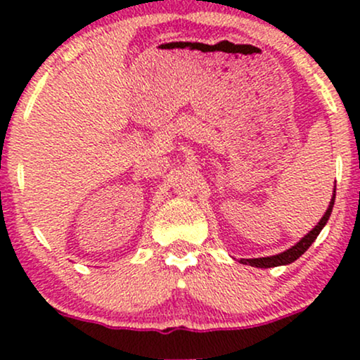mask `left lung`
Listing matches in <instances>:
<instances>
[{"instance_id": "left-lung-1", "label": "left lung", "mask_w": 360, "mask_h": 360, "mask_svg": "<svg viewBox=\"0 0 360 360\" xmlns=\"http://www.w3.org/2000/svg\"><path fill=\"white\" fill-rule=\"evenodd\" d=\"M333 203H335V189H333V198L332 201H330L328 208H326V212L323 217H321V220L318 221V225L315 229L311 230V232L304 235L303 238L298 243H295V245L291 247V249L281 252L278 255H271V257H259V259H240L242 264H249L252 267H262V269H267V267H278V266H286V264H291L295 262L296 259H300L301 255L304 254L309 249V245H311L313 242L316 240V237L320 235L321 229L326 225V221H328L330 214H332V210H333Z\"/></svg>"}]
</instances>
